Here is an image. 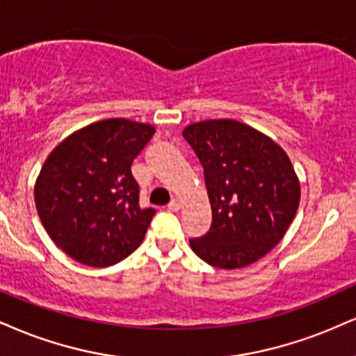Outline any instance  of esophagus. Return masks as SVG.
<instances>
[{"mask_svg":"<svg viewBox=\"0 0 356 356\" xmlns=\"http://www.w3.org/2000/svg\"><path fill=\"white\" fill-rule=\"evenodd\" d=\"M181 207H182V202L179 199H172L170 200V204H169V211H172V212H177V211H181Z\"/></svg>","mask_w":356,"mask_h":356,"instance_id":"esophagus-1","label":"esophagus"}]
</instances>
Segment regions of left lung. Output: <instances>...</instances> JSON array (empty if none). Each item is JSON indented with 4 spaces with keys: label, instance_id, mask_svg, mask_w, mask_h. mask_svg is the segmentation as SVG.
<instances>
[{
    "label": "left lung",
    "instance_id": "1",
    "mask_svg": "<svg viewBox=\"0 0 356 356\" xmlns=\"http://www.w3.org/2000/svg\"><path fill=\"white\" fill-rule=\"evenodd\" d=\"M184 139L204 167L212 225L191 238L197 257L217 268H242L267 255L292 224L300 184L284 149L234 119L187 126Z\"/></svg>",
    "mask_w": 356,
    "mask_h": 356
}]
</instances>
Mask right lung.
Returning <instances> with one entry per match:
<instances>
[{
	"label": "right lung",
	"mask_w": 356,
	"mask_h": 356,
	"mask_svg": "<svg viewBox=\"0 0 356 356\" xmlns=\"http://www.w3.org/2000/svg\"><path fill=\"white\" fill-rule=\"evenodd\" d=\"M154 132L149 124L106 119L66 137L49 154L34 202L46 232L72 260L109 267L144 241L156 209L139 205L131 165Z\"/></svg>",
	"instance_id": "obj_1"
}]
</instances>
